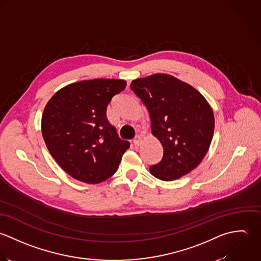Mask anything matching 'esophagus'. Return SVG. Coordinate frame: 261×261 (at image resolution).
<instances>
[{"label": "esophagus", "instance_id": "obj_1", "mask_svg": "<svg viewBox=\"0 0 261 261\" xmlns=\"http://www.w3.org/2000/svg\"><path fill=\"white\" fill-rule=\"evenodd\" d=\"M141 142H142V138H141L140 136H136V137L134 138V140H133V144H134L135 146L140 145Z\"/></svg>", "mask_w": 261, "mask_h": 261}]
</instances>
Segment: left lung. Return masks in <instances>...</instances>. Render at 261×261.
I'll list each match as a JSON object with an SVG mask.
<instances>
[{"label":"left lung","mask_w":261,"mask_h":261,"mask_svg":"<svg viewBox=\"0 0 261 261\" xmlns=\"http://www.w3.org/2000/svg\"><path fill=\"white\" fill-rule=\"evenodd\" d=\"M131 90L146 106L151 133L163 156L149 170L161 180L177 179L196 168L207 154L215 118L207 100L191 85L165 73L132 81Z\"/></svg>","instance_id":"obj_1"}]
</instances>
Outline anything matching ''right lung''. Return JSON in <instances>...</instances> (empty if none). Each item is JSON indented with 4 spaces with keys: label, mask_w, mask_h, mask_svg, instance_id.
Returning <instances> with one entry per match:
<instances>
[{
    "label": "right lung",
    "mask_w": 261,
    "mask_h": 261,
    "mask_svg": "<svg viewBox=\"0 0 261 261\" xmlns=\"http://www.w3.org/2000/svg\"><path fill=\"white\" fill-rule=\"evenodd\" d=\"M124 80L96 79L70 84L45 106L41 130L47 149L71 177L99 184L111 177L130 143L120 139L106 116Z\"/></svg>",
    "instance_id": "1"
}]
</instances>
